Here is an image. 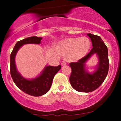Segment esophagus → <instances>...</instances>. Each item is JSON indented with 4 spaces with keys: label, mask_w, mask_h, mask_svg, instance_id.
Segmentation results:
<instances>
[{
    "label": "esophagus",
    "mask_w": 121,
    "mask_h": 121,
    "mask_svg": "<svg viewBox=\"0 0 121 121\" xmlns=\"http://www.w3.org/2000/svg\"><path fill=\"white\" fill-rule=\"evenodd\" d=\"M61 65H66V62H65V61H63L61 62Z\"/></svg>",
    "instance_id": "34e87169"
}]
</instances>
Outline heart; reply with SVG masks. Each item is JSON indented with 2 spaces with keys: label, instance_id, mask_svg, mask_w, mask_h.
Masks as SVG:
<instances>
[{
  "label": "heart",
  "instance_id": "b5f03b06",
  "mask_svg": "<svg viewBox=\"0 0 121 121\" xmlns=\"http://www.w3.org/2000/svg\"><path fill=\"white\" fill-rule=\"evenodd\" d=\"M91 44V40L87 37H71L61 41L58 44L57 49L63 55H67L70 60L77 61L87 55Z\"/></svg>",
  "mask_w": 121,
  "mask_h": 121
}]
</instances>
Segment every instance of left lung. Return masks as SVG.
Here are the masks:
<instances>
[{
    "label": "left lung",
    "instance_id": "left-lung-1",
    "mask_svg": "<svg viewBox=\"0 0 121 121\" xmlns=\"http://www.w3.org/2000/svg\"><path fill=\"white\" fill-rule=\"evenodd\" d=\"M87 35L91 38L93 48L87 55L78 61L70 63L72 73L69 81L76 91L89 93L97 89L103 83L108 75L109 62L108 48L102 39L91 34ZM94 54L98 56L99 62L95 70L91 73L87 72L86 62Z\"/></svg>",
    "mask_w": 121,
    "mask_h": 121
}]
</instances>
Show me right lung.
Masks as SVG:
<instances>
[{"label":"right lung","mask_w":121,"mask_h":121,"mask_svg":"<svg viewBox=\"0 0 121 121\" xmlns=\"http://www.w3.org/2000/svg\"><path fill=\"white\" fill-rule=\"evenodd\" d=\"M42 37H29L17 41L15 44L10 56V72L15 85L29 95L35 97L41 96L47 93L51 88L54 76L61 66H46L40 75L32 79H27L17 71L15 64V56L19 49L24 44H40Z\"/></svg>","instance_id":"obj_1"}]
</instances>
